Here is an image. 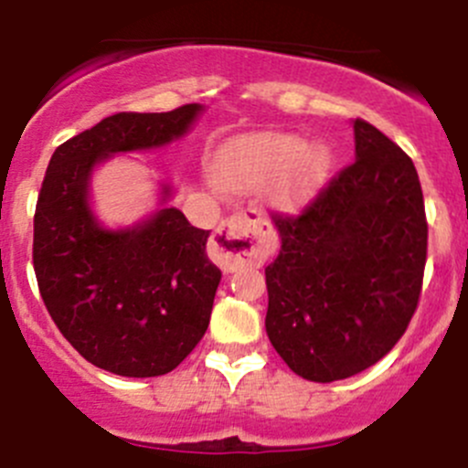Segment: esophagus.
Segmentation results:
<instances>
[{"label":"esophagus","mask_w":468,"mask_h":468,"mask_svg":"<svg viewBox=\"0 0 468 468\" xmlns=\"http://www.w3.org/2000/svg\"><path fill=\"white\" fill-rule=\"evenodd\" d=\"M272 252V234L263 228L261 218L250 211L229 216L211 239V259L225 271L240 266H257Z\"/></svg>","instance_id":"esophagus-1"}]
</instances>
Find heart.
I'll use <instances>...</instances> for the list:
<instances>
[{"label": "heart", "mask_w": 468, "mask_h": 468, "mask_svg": "<svg viewBox=\"0 0 468 468\" xmlns=\"http://www.w3.org/2000/svg\"><path fill=\"white\" fill-rule=\"evenodd\" d=\"M327 150L316 143H303L293 133H259L243 138L216 161L214 173L223 186L259 188L280 209L303 202L327 168Z\"/></svg>", "instance_id": "obj_1"}]
</instances>
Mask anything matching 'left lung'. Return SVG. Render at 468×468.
<instances>
[{
    "instance_id": "8db88e82",
    "label": "left lung",
    "mask_w": 468,
    "mask_h": 468,
    "mask_svg": "<svg viewBox=\"0 0 468 468\" xmlns=\"http://www.w3.org/2000/svg\"><path fill=\"white\" fill-rule=\"evenodd\" d=\"M355 161L300 214H272L266 332L286 367L335 382L380 362L416 312L428 257L423 191L410 156L355 120Z\"/></svg>"
}]
</instances>
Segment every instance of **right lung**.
Listing matches in <instances>:
<instances>
[{
	"instance_id": "right-lung-1",
	"label": "right lung",
	"mask_w": 468,
	"mask_h": 468,
	"mask_svg": "<svg viewBox=\"0 0 468 468\" xmlns=\"http://www.w3.org/2000/svg\"><path fill=\"white\" fill-rule=\"evenodd\" d=\"M200 104L115 113L57 147L34 216V271L61 335L86 362L124 378L165 376L209 327L220 271L209 229L175 207L133 229L100 228L88 207L97 161L184 136ZM164 188V196H168Z\"/></svg>"
}]
</instances>
